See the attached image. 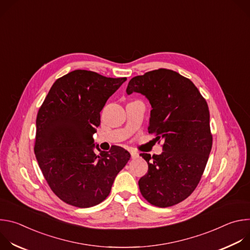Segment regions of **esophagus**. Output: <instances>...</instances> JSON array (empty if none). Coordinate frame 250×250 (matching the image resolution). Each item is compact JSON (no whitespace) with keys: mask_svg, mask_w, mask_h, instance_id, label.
Listing matches in <instances>:
<instances>
[{"mask_svg":"<svg viewBox=\"0 0 250 250\" xmlns=\"http://www.w3.org/2000/svg\"><path fill=\"white\" fill-rule=\"evenodd\" d=\"M130 155H131V158H132V159H136V158L139 157V154H138L137 152H135V151H131V152H130Z\"/></svg>","mask_w":250,"mask_h":250,"instance_id":"1","label":"esophagus"}]
</instances>
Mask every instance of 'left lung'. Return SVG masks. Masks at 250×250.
Segmentation results:
<instances>
[{
  "instance_id": "8db88e82",
  "label": "left lung",
  "mask_w": 250,
  "mask_h": 250,
  "mask_svg": "<svg viewBox=\"0 0 250 250\" xmlns=\"http://www.w3.org/2000/svg\"><path fill=\"white\" fill-rule=\"evenodd\" d=\"M133 92L149 101L148 132L163 140L161 154H140L148 164L138 181L140 193L156 207L174 206L196 189L208 159L212 137L208 104L191 80L162 68L133 77L126 94Z\"/></svg>"
}]
</instances>
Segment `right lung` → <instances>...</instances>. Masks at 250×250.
<instances>
[{
  "label": "right lung",
  "instance_id": "1",
  "mask_svg": "<svg viewBox=\"0 0 250 250\" xmlns=\"http://www.w3.org/2000/svg\"><path fill=\"white\" fill-rule=\"evenodd\" d=\"M125 81L74 70L54 82L41 106L35 157L49 187L66 204L90 208L103 202L130 158L117 146L101 151L93 138L104 105Z\"/></svg>",
  "mask_w": 250,
  "mask_h": 250
}]
</instances>
